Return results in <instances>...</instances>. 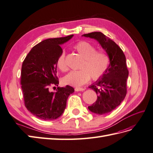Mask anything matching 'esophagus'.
Listing matches in <instances>:
<instances>
[{"instance_id": "34e87169", "label": "esophagus", "mask_w": 153, "mask_h": 153, "mask_svg": "<svg viewBox=\"0 0 153 153\" xmlns=\"http://www.w3.org/2000/svg\"><path fill=\"white\" fill-rule=\"evenodd\" d=\"M85 89H86V88L85 87H76L75 88V91H77V92H79V91H85Z\"/></svg>"}]
</instances>
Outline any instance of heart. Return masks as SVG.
Segmentation results:
<instances>
[{"mask_svg": "<svg viewBox=\"0 0 153 153\" xmlns=\"http://www.w3.org/2000/svg\"><path fill=\"white\" fill-rule=\"evenodd\" d=\"M74 49L83 57L79 70L71 71L63 78V82L72 87H80L87 83L91 77L93 80L100 78L107 70L109 58L104 51L97 50L95 46L86 41H81L74 45ZM59 69L66 72L68 66L65 61V52L62 51L56 60Z\"/></svg>", "mask_w": 153, "mask_h": 153, "instance_id": "heart-1", "label": "heart"}]
</instances>
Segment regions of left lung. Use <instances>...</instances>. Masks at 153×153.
Wrapping results in <instances>:
<instances>
[{
    "label": "left lung",
    "instance_id": "obj_1",
    "mask_svg": "<svg viewBox=\"0 0 153 153\" xmlns=\"http://www.w3.org/2000/svg\"><path fill=\"white\" fill-rule=\"evenodd\" d=\"M82 36L97 40L109 56V65L106 72L88 87L98 94L97 100L88 106V110L94 114H106L118 107L126 97L128 70L125 55L114 41L100 32L85 34Z\"/></svg>",
    "mask_w": 153,
    "mask_h": 153
}]
</instances>
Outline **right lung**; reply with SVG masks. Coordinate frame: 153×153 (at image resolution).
<instances>
[{
  "mask_svg": "<svg viewBox=\"0 0 153 153\" xmlns=\"http://www.w3.org/2000/svg\"><path fill=\"white\" fill-rule=\"evenodd\" d=\"M74 34L49 38L31 49L21 68V84L25 105L37 118L45 120L58 119L66 108L74 88L66 85L49 91L51 84L57 86L56 60L62 49L60 45L69 41Z\"/></svg>",
  "mask_w": 153,
  "mask_h": 153,
  "instance_id": "add662e5",
  "label": "right lung"
}]
</instances>
